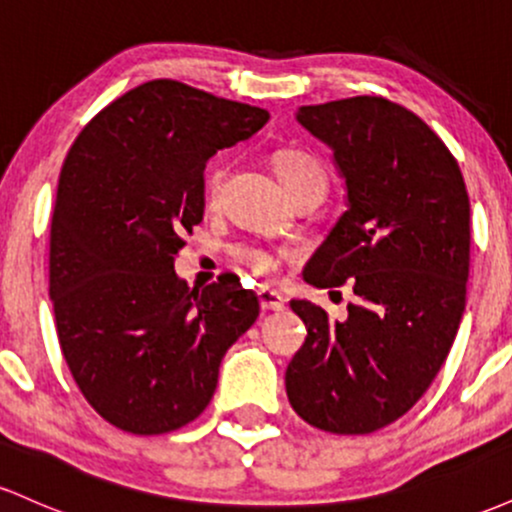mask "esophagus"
Here are the masks:
<instances>
[{
	"label": "esophagus",
	"mask_w": 512,
	"mask_h": 512,
	"mask_svg": "<svg viewBox=\"0 0 512 512\" xmlns=\"http://www.w3.org/2000/svg\"><path fill=\"white\" fill-rule=\"evenodd\" d=\"M257 298H260V308L262 310H284V296L281 293H276L272 289H260L257 291Z\"/></svg>",
	"instance_id": "esophagus-1"
}]
</instances>
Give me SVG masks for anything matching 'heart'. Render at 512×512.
<instances>
[{"label": "heart", "instance_id": "obj_1", "mask_svg": "<svg viewBox=\"0 0 512 512\" xmlns=\"http://www.w3.org/2000/svg\"><path fill=\"white\" fill-rule=\"evenodd\" d=\"M274 168L276 175H279L284 187L291 192H296L298 187L310 185V182H320L325 185V168L320 166V161L313 158L305 151H296V149H284L274 156ZM221 182V170H214L209 178V190L214 192ZM236 260L248 267L252 274L257 276H269L276 272V257L272 252L262 250V248H252V245H240V248L233 250Z\"/></svg>", "mask_w": 512, "mask_h": 512}]
</instances>
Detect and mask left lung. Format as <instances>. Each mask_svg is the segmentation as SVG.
Segmentation results:
<instances>
[{"label": "left lung", "instance_id": "obj_1", "mask_svg": "<svg viewBox=\"0 0 512 512\" xmlns=\"http://www.w3.org/2000/svg\"><path fill=\"white\" fill-rule=\"evenodd\" d=\"M296 120L332 149L346 211L303 279L351 281L346 320L291 301L305 344L286 395L327 433H373L419 402L450 354L469 276V197L448 146L421 117L380 96L303 105Z\"/></svg>", "mask_w": 512, "mask_h": 512}]
</instances>
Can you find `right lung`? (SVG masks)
<instances>
[{"mask_svg":"<svg viewBox=\"0 0 512 512\" xmlns=\"http://www.w3.org/2000/svg\"><path fill=\"white\" fill-rule=\"evenodd\" d=\"M269 113L173 79L132 88L69 149L50 223L64 361L105 421L158 436L195 421L260 301L236 276L197 291L175 255L204 216V166Z\"/></svg>","mask_w":512,"mask_h":512,"instance_id":"obj_1","label":"right lung"}]
</instances>
